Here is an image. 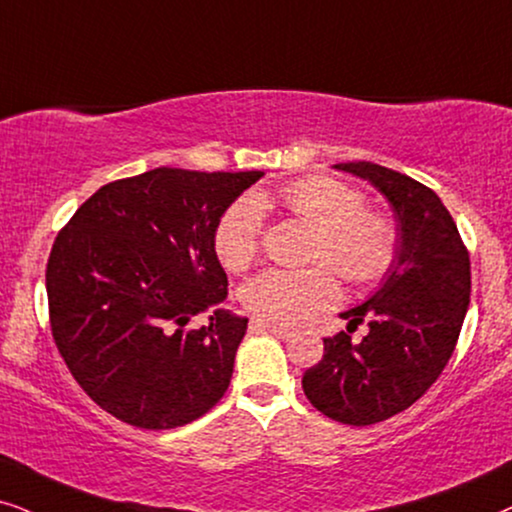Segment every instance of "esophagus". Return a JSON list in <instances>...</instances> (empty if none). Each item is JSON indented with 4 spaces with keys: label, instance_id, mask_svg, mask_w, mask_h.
I'll return each mask as SVG.
<instances>
[{
    "label": "esophagus",
    "instance_id": "34e87169",
    "mask_svg": "<svg viewBox=\"0 0 512 512\" xmlns=\"http://www.w3.org/2000/svg\"><path fill=\"white\" fill-rule=\"evenodd\" d=\"M249 329L254 331V334H258V331H268V334H275L277 338H282V341H289V338H294V331H291V329L280 327V324L258 320V317H254V320H251Z\"/></svg>",
    "mask_w": 512,
    "mask_h": 512
}]
</instances>
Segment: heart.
Here are the masks:
<instances>
[{
	"label": "heart",
	"mask_w": 512,
	"mask_h": 512,
	"mask_svg": "<svg viewBox=\"0 0 512 512\" xmlns=\"http://www.w3.org/2000/svg\"><path fill=\"white\" fill-rule=\"evenodd\" d=\"M265 192L232 202L214 232L221 263L232 272L256 261L263 235ZM277 202L315 230L310 261L327 263L345 282L374 284L393 268L397 230L386 214L364 209V197L327 176L298 178L277 190ZM338 298L336 277L327 268L263 270L242 289L244 308L275 324H301Z\"/></svg>",
	"instance_id": "heart-1"
}]
</instances>
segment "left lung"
I'll return each instance as SVG.
<instances>
[{
	"instance_id": "left-lung-1",
	"label": "left lung",
	"mask_w": 512,
	"mask_h": 512,
	"mask_svg": "<svg viewBox=\"0 0 512 512\" xmlns=\"http://www.w3.org/2000/svg\"><path fill=\"white\" fill-rule=\"evenodd\" d=\"M388 199L397 254L381 289L341 313L348 331L324 338L322 360L303 374V393L324 416L371 426L411 407L447 367L470 303V258L454 218L433 190L374 162H343Z\"/></svg>"
}]
</instances>
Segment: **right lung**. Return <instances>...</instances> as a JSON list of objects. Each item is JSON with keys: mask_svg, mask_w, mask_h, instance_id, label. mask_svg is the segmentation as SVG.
<instances>
[{"mask_svg": "<svg viewBox=\"0 0 512 512\" xmlns=\"http://www.w3.org/2000/svg\"><path fill=\"white\" fill-rule=\"evenodd\" d=\"M263 171L159 167L96 190L58 232L46 263L56 348L98 407L145 430L204 416L230 386L247 317L214 247L225 209Z\"/></svg>", "mask_w": 512, "mask_h": 512, "instance_id": "obj_1", "label": "right lung"}]
</instances>
